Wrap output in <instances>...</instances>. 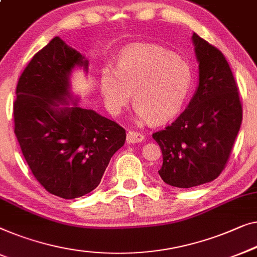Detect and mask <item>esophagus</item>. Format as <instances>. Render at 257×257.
<instances>
[{
	"label": "esophagus",
	"mask_w": 257,
	"mask_h": 257,
	"mask_svg": "<svg viewBox=\"0 0 257 257\" xmlns=\"http://www.w3.org/2000/svg\"><path fill=\"white\" fill-rule=\"evenodd\" d=\"M126 140H127L128 144H137L141 143V141L145 140V137L139 132L136 131H130L126 136Z\"/></svg>",
	"instance_id": "esophagus-1"
}]
</instances>
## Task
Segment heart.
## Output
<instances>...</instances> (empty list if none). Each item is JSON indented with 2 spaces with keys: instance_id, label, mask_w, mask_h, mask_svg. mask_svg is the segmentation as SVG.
Segmentation results:
<instances>
[{
  "instance_id": "heart-1",
  "label": "heart",
  "mask_w": 257,
  "mask_h": 257,
  "mask_svg": "<svg viewBox=\"0 0 257 257\" xmlns=\"http://www.w3.org/2000/svg\"><path fill=\"white\" fill-rule=\"evenodd\" d=\"M192 69L184 59L160 46H137L120 55L116 70L105 67L99 77L104 104L112 116L131 101L140 120L163 124L183 107L192 85Z\"/></svg>"
}]
</instances>
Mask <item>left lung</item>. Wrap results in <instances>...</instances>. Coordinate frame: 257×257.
Wrapping results in <instances>:
<instances>
[{
  "mask_svg": "<svg viewBox=\"0 0 257 257\" xmlns=\"http://www.w3.org/2000/svg\"><path fill=\"white\" fill-rule=\"evenodd\" d=\"M199 84L187 109L153 133L162 151L159 175L175 188H192L225 169L242 121L239 88L224 54L193 33Z\"/></svg>",
  "mask_w": 257,
  "mask_h": 257,
  "instance_id": "obj_1",
  "label": "left lung"
}]
</instances>
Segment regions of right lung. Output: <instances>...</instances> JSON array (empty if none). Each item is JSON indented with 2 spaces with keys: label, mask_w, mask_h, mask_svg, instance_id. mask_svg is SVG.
Segmentation results:
<instances>
[{
  "label": "right lung",
  "mask_w": 257,
  "mask_h": 257,
  "mask_svg": "<svg viewBox=\"0 0 257 257\" xmlns=\"http://www.w3.org/2000/svg\"><path fill=\"white\" fill-rule=\"evenodd\" d=\"M76 66L87 70L88 60L55 37L25 67L14 102V132L30 170L46 191L65 199L94 190L126 140L120 125L95 111L59 107L69 98Z\"/></svg>",
  "instance_id": "obj_1"
}]
</instances>
